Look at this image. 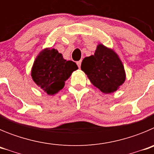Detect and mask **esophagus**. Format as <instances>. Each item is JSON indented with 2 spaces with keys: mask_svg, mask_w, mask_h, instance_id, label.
I'll use <instances>...</instances> for the list:
<instances>
[{
  "mask_svg": "<svg viewBox=\"0 0 154 154\" xmlns=\"http://www.w3.org/2000/svg\"><path fill=\"white\" fill-rule=\"evenodd\" d=\"M81 64H82V60L79 61V62H77V65H78L79 67H81Z\"/></svg>",
  "mask_w": 154,
  "mask_h": 154,
  "instance_id": "esophagus-1",
  "label": "esophagus"
}]
</instances>
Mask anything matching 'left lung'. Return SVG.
Listing matches in <instances>:
<instances>
[{"label": "left lung", "mask_w": 154, "mask_h": 154, "mask_svg": "<svg viewBox=\"0 0 154 154\" xmlns=\"http://www.w3.org/2000/svg\"><path fill=\"white\" fill-rule=\"evenodd\" d=\"M81 69L103 93L116 92L126 79L123 65L113 50L98 45L95 54L82 60Z\"/></svg>", "instance_id": "1"}]
</instances>
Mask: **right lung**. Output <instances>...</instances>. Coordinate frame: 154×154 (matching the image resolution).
I'll return each instance as SVG.
<instances>
[{
    "label": "right lung",
    "instance_id": "right-lung-1",
    "mask_svg": "<svg viewBox=\"0 0 154 154\" xmlns=\"http://www.w3.org/2000/svg\"><path fill=\"white\" fill-rule=\"evenodd\" d=\"M78 66L72 61L64 59L61 53L55 48H46L39 53L31 69V77L48 95H54L65 85Z\"/></svg>",
    "mask_w": 154,
    "mask_h": 154
}]
</instances>
